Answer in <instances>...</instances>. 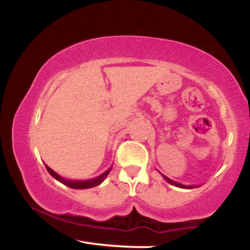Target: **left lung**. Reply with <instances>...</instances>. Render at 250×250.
<instances>
[{"mask_svg":"<svg viewBox=\"0 0 250 250\" xmlns=\"http://www.w3.org/2000/svg\"><path fill=\"white\" fill-rule=\"evenodd\" d=\"M162 176L165 177L166 181H167L168 183H170V185H173V186H176V187H180V188H194L193 186H183V185H181V183L175 182V181L170 180V179H168V177H167V176H165V175H163V174H162Z\"/></svg>","mask_w":250,"mask_h":250,"instance_id":"obj_1","label":"left lung"}]
</instances>
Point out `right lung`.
Returning a JSON list of instances; mask_svg holds the SVG:
<instances>
[{
	"label": "right lung",
	"instance_id": "right-lung-1",
	"mask_svg": "<svg viewBox=\"0 0 250 250\" xmlns=\"http://www.w3.org/2000/svg\"><path fill=\"white\" fill-rule=\"evenodd\" d=\"M45 168H47L48 173H49L51 176L54 177V179L60 181V182L63 183L64 186H67V187L69 188H73V189H87V188H93V187H96V186L101 185L103 182V180L107 177V175L109 174V171L111 170V167L108 169V170H105L104 173L100 175V176L95 177V179H90V180H87V181H74V180H67V179H63V177L60 176V175H57L55 171L53 170V169H50L48 166H45Z\"/></svg>",
	"mask_w": 250,
	"mask_h": 250
}]
</instances>
